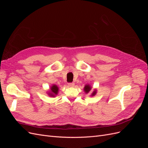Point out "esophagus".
Masks as SVG:
<instances>
[{
    "instance_id": "esophagus-1",
    "label": "esophagus",
    "mask_w": 148,
    "mask_h": 148,
    "mask_svg": "<svg viewBox=\"0 0 148 148\" xmlns=\"http://www.w3.org/2000/svg\"><path fill=\"white\" fill-rule=\"evenodd\" d=\"M68 86L69 87H74L75 86V83H70L68 84Z\"/></svg>"
}]
</instances>
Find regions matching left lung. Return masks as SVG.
<instances>
[{"label": "left lung", "mask_w": 148, "mask_h": 148, "mask_svg": "<svg viewBox=\"0 0 148 148\" xmlns=\"http://www.w3.org/2000/svg\"><path fill=\"white\" fill-rule=\"evenodd\" d=\"M91 89H92V87H91V86H90V84H86L84 86L83 89H84V92L86 93V94H88V93H89V92L91 91ZM96 93H97V89H94V90H93V91L92 92V93L91 94V96H95L96 95Z\"/></svg>", "instance_id": "1"}]
</instances>
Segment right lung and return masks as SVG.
Segmentation results:
<instances>
[{
    "instance_id": "add662e5",
    "label": "right lung",
    "mask_w": 148,
    "mask_h": 148,
    "mask_svg": "<svg viewBox=\"0 0 148 148\" xmlns=\"http://www.w3.org/2000/svg\"><path fill=\"white\" fill-rule=\"evenodd\" d=\"M59 88L56 84H52V86L49 88V90L47 91V94L49 97H55L59 93Z\"/></svg>"
}]
</instances>
